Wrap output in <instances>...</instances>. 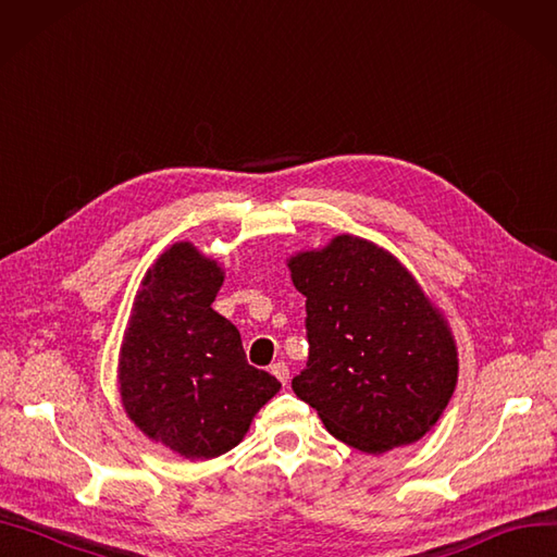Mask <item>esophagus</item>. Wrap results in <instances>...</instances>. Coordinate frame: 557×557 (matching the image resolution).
I'll return each mask as SVG.
<instances>
[{"label": "esophagus", "mask_w": 557, "mask_h": 557, "mask_svg": "<svg viewBox=\"0 0 557 557\" xmlns=\"http://www.w3.org/2000/svg\"><path fill=\"white\" fill-rule=\"evenodd\" d=\"M272 374H274V377H276L283 386L288 384L290 372H288V366H285V363H274V366H272Z\"/></svg>", "instance_id": "34e87169"}]
</instances>
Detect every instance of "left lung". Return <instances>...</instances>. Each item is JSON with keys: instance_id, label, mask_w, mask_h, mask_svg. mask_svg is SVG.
Wrapping results in <instances>:
<instances>
[{"instance_id": "obj_1", "label": "left lung", "mask_w": 557, "mask_h": 557, "mask_svg": "<svg viewBox=\"0 0 557 557\" xmlns=\"http://www.w3.org/2000/svg\"><path fill=\"white\" fill-rule=\"evenodd\" d=\"M285 262L307 297L309 363L293 380L297 398L366 455L422 441L459 374L445 313L394 252L368 238L339 234Z\"/></svg>"}]
</instances>
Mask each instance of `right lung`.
Wrapping results in <instances>:
<instances>
[{"label":"right lung","instance_id":"1","mask_svg":"<svg viewBox=\"0 0 557 557\" xmlns=\"http://www.w3.org/2000/svg\"><path fill=\"white\" fill-rule=\"evenodd\" d=\"M222 283L218 260L173 244L145 272L119 349L126 417L189 461L230 453L281 388L248 366L238 330L210 307Z\"/></svg>","mask_w":557,"mask_h":557}]
</instances>
